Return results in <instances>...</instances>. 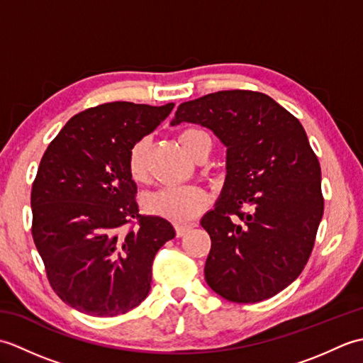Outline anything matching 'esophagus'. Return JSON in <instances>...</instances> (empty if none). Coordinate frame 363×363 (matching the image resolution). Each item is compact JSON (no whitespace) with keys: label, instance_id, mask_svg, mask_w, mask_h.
<instances>
[{"label":"esophagus","instance_id":"esophagus-1","mask_svg":"<svg viewBox=\"0 0 363 363\" xmlns=\"http://www.w3.org/2000/svg\"><path fill=\"white\" fill-rule=\"evenodd\" d=\"M174 229H176V235L177 237H182V235H186L187 233H190L191 226L190 225H176Z\"/></svg>","mask_w":363,"mask_h":363}]
</instances>
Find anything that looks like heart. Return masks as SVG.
<instances>
[{
  "label": "heart",
  "instance_id": "heart-1",
  "mask_svg": "<svg viewBox=\"0 0 363 363\" xmlns=\"http://www.w3.org/2000/svg\"><path fill=\"white\" fill-rule=\"evenodd\" d=\"M181 146L190 157L206 145H211V138L204 130L198 128H187L177 135ZM148 152L150 138L143 137L137 140L128 152V173L134 182H145L148 176ZM143 211L174 223H186L194 220L207 206V196L201 189L182 186L168 187L145 195L142 199Z\"/></svg>",
  "mask_w": 363,
  "mask_h": 363
}]
</instances>
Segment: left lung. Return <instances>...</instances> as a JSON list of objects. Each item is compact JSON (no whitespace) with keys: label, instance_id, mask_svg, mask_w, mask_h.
Listing matches in <instances>:
<instances>
[{"label":"left lung","instance_id":"1","mask_svg":"<svg viewBox=\"0 0 363 363\" xmlns=\"http://www.w3.org/2000/svg\"><path fill=\"white\" fill-rule=\"evenodd\" d=\"M226 146V179L201 218L212 246L204 276L228 301L259 303L303 272L325 209L321 168L296 117L260 91L223 90L177 107Z\"/></svg>","mask_w":363,"mask_h":363}]
</instances>
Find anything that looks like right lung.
<instances>
[{
    "label": "right lung",
    "mask_w": 363,
    "mask_h": 363,
    "mask_svg": "<svg viewBox=\"0 0 363 363\" xmlns=\"http://www.w3.org/2000/svg\"><path fill=\"white\" fill-rule=\"evenodd\" d=\"M173 107H90L43 154L30 191L33 238L52 290L76 311L115 317L148 296L154 256L176 233L165 218L138 213L128 152ZM133 219L138 226L125 230Z\"/></svg>",
    "instance_id": "add662e5"
}]
</instances>
